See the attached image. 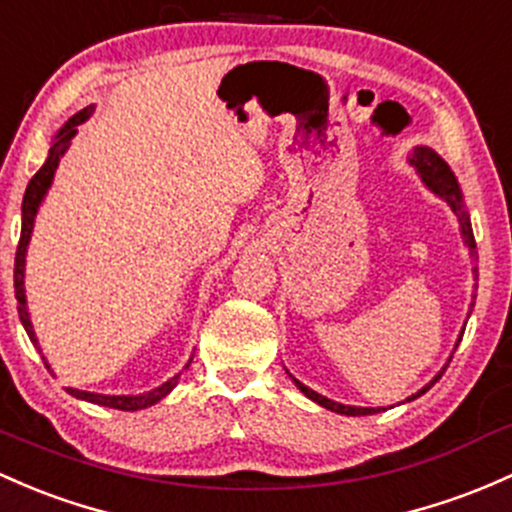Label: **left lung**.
Listing matches in <instances>:
<instances>
[{"label":"left lung","mask_w":512,"mask_h":512,"mask_svg":"<svg viewBox=\"0 0 512 512\" xmlns=\"http://www.w3.org/2000/svg\"><path fill=\"white\" fill-rule=\"evenodd\" d=\"M408 163H410L412 168H415V173L420 175V180H422V183H425V188L430 190V192H434V195H437L439 200H444L449 207H452V212L456 214V219H459V232H461V239H464V246H466V249H469V256L476 261L478 256H476L474 229H471L469 212H466V205H464V192H461L459 180H456V175L452 173V168H449L447 161H444V158L439 156L437 151H432L430 146H415V148H412V153L408 156ZM476 276H478V271H476V266H474V280H476ZM474 290H476V283H474ZM474 300H476V295H474ZM474 300H471V307H474ZM471 307H469V315H471ZM461 334H464V332H461ZM461 334H459V339H456V342H461ZM456 346H459V344H456ZM444 368H447V366H444ZM444 368L437 373V376L432 378L430 383H427V386H422L415 395L405 398V403H410V400L420 398L422 393H427V390H430L434 383H437L439 378H442ZM285 373H288V371H285ZM288 376L293 378V383L300 388V393H305L307 398L312 400V403L322 405V408H327V410H332V412H339V415L361 417V415H373V412L386 410V408H359V405L337 403V400H329L327 395H322V393H317V390L307 388L305 383H300L298 378L293 376V373H288Z\"/></svg>","instance_id":"left-lung-1"}]
</instances>
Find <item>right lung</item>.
<instances>
[{"label":"right lung","mask_w":512,"mask_h":512,"mask_svg":"<svg viewBox=\"0 0 512 512\" xmlns=\"http://www.w3.org/2000/svg\"><path fill=\"white\" fill-rule=\"evenodd\" d=\"M92 112H95V104L80 109L78 114H73V117H70L68 122H65L56 131V136H53V144H51V148H48V158L43 161V166L38 168V173L34 175V178H31V183L26 185L24 202H21V239H19V246H16V258H14V293H16V300H19L21 324H24L26 334H29V339L36 344L38 351H41V346H38L34 324H31L29 307H26V288H24L26 251H29L31 234H34L36 214H38V210H41V205H43V200H46L48 190H51L60 158L65 156V151L70 148V141H73L75 134H78V126L82 122H87V119L92 117ZM43 361H46V356H43ZM190 364H192V359L188 361V364H185V368H190ZM46 368H51V366H48V361H46ZM180 373H183V371H180ZM180 373H175L173 378H168V381L161 383L158 388L146 390V393H136V395H104V393H90V390H78V388H68V393L73 395V398H78V400H87V403L102 405V408L134 412V410L151 408V405H156L158 400L166 398L170 390L178 386Z\"/></svg>","instance_id":"add662e5"}]
</instances>
